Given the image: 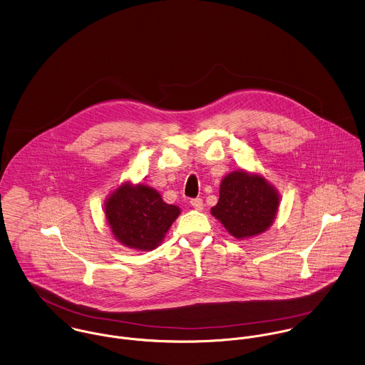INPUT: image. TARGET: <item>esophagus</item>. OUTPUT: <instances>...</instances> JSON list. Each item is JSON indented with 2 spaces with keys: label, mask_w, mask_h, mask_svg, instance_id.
I'll use <instances>...</instances> for the list:
<instances>
[{
  "label": "esophagus",
  "mask_w": 365,
  "mask_h": 365,
  "mask_svg": "<svg viewBox=\"0 0 365 365\" xmlns=\"http://www.w3.org/2000/svg\"><path fill=\"white\" fill-rule=\"evenodd\" d=\"M190 205H192L196 210H202V209H203V200H202L200 197L192 199V200H190Z\"/></svg>",
  "instance_id": "obj_1"
}]
</instances>
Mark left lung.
Segmentation results:
<instances>
[{"label":"left lung","instance_id":"left-lung-1","mask_svg":"<svg viewBox=\"0 0 365 365\" xmlns=\"http://www.w3.org/2000/svg\"><path fill=\"white\" fill-rule=\"evenodd\" d=\"M278 193L258 175L244 170L227 175L220 186L219 203L212 215L235 238H245L265 231L275 219Z\"/></svg>","mask_w":365,"mask_h":365}]
</instances>
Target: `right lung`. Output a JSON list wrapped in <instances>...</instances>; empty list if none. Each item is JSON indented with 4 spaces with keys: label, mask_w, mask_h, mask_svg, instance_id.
<instances>
[{
    "label": "right lung",
    "mask_w": 365,
    "mask_h": 365,
    "mask_svg": "<svg viewBox=\"0 0 365 365\" xmlns=\"http://www.w3.org/2000/svg\"><path fill=\"white\" fill-rule=\"evenodd\" d=\"M180 210L166 205L159 193L145 185L117 189L106 205L107 221L124 245L153 250L165 237Z\"/></svg>",
    "instance_id": "1"
}]
</instances>
